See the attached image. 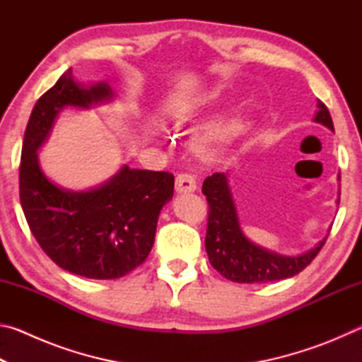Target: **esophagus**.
I'll use <instances>...</instances> for the list:
<instances>
[{"label":"esophagus","mask_w":362,"mask_h":362,"mask_svg":"<svg viewBox=\"0 0 362 362\" xmlns=\"http://www.w3.org/2000/svg\"><path fill=\"white\" fill-rule=\"evenodd\" d=\"M196 189V180L192 174L180 173L175 177V192L177 193H192Z\"/></svg>","instance_id":"1"}]
</instances>
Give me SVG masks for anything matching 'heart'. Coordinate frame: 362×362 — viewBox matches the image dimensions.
<instances>
[{"label":"heart","mask_w":362,"mask_h":362,"mask_svg":"<svg viewBox=\"0 0 362 362\" xmlns=\"http://www.w3.org/2000/svg\"><path fill=\"white\" fill-rule=\"evenodd\" d=\"M238 129H240V122H238V121L223 122V124H218V126L212 127V129L207 131L203 136V139H201V144H203V145L216 144V142H218V140L228 139Z\"/></svg>","instance_id":"b5f03b06"}]
</instances>
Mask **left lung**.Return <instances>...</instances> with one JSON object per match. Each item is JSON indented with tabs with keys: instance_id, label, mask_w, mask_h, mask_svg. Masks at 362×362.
I'll use <instances>...</instances> for the list:
<instances>
[{
	"instance_id": "8db88e82",
	"label": "left lung",
	"mask_w": 362,
	"mask_h": 362,
	"mask_svg": "<svg viewBox=\"0 0 362 362\" xmlns=\"http://www.w3.org/2000/svg\"><path fill=\"white\" fill-rule=\"evenodd\" d=\"M315 121L334 131L327 107L320 100ZM207 206L206 252L211 265L233 283H269L292 278L313 262L326 240L298 257H284L255 246L243 235L225 174L216 173L203 183Z\"/></svg>"
}]
</instances>
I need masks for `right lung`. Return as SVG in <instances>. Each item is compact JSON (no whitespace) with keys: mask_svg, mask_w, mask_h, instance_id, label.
Here are the masks:
<instances>
[{"mask_svg":"<svg viewBox=\"0 0 362 362\" xmlns=\"http://www.w3.org/2000/svg\"><path fill=\"white\" fill-rule=\"evenodd\" d=\"M112 95L105 83L78 86L69 69L36 102L22 145L19 194L30 231L56 265L90 279H116L142 265L159 212L174 194V175L166 170L124 166L105 185L79 193L59 188L42 174L36 150L60 110L88 108Z\"/></svg>","mask_w":362,"mask_h":362,"instance_id":"add662e5","label":"right lung"}]
</instances>
